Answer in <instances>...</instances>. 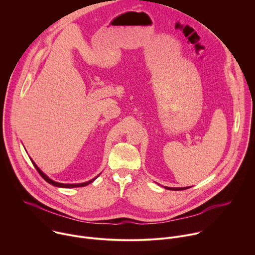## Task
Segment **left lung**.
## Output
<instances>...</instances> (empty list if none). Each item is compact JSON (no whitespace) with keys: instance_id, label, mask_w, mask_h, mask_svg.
<instances>
[{"instance_id":"1","label":"left lung","mask_w":255,"mask_h":255,"mask_svg":"<svg viewBox=\"0 0 255 255\" xmlns=\"http://www.w3.org/2000/svg\"><path fill=\"white\" fill-rule=\"evenodd\" d=\"M191 187H187V188H168V187H165V189L167 190H172V191H181V190H187Z\"/></svg>"}]
</instances>
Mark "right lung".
Returning a JSON list of instances; mask_svg holds the SVG:
<instances>
[{"mask_svg":"<svg viewBox=\"0 0 255 255\" xmlns=\"http://www.w3.org/2000/svg\"><path fill=\"white\" fill-rule=\"evenodd\" d=\"M31 159V158H30ZM31 161H32V163H33V165L35 166V168L37 169V171L39 172V174L47 181L48 184H50V185H52V186H54V187H57V188H66V189H70V188H80V187H86V186H88L89 184H91V183H93V181L100 175H97L96 177H94V178H92V179H90L89 181H86V183H82V184H61V183H57V181H54L53 179H51V178H49L37 165H36V163L31 159Z\"/></svg>","mask_w":255,"mask_h":255,"instance_id":"right-lung-1","label":"right lung"}]
</instances>
